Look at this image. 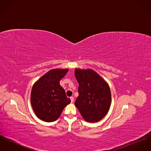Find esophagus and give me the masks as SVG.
I'll list each match as a JSON object with an SVG mask.
<instances>
[{
	"label": "esophagus",
	"instance_id": "34e87169",
	"mask_svg": "<svg viewBox=\"0 0 151 151\" xmlns=\"http://www.w3.org/2000/svg\"><path fill=\"white\" fill-rule=\"evenodd\" d=\"M70 99L71 102H73V101H74V98H73V96H71V97H70Z\"/></svg>",
	"mask_w": 151,
	"mask_h": 151
}]
</instances>
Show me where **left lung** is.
I'll use <instances>...</instances> for the list:
<instances>
[{
  "label": "left lung",
  "mask_w": 151,
  "mask_h": 151,
  "mask_svg": "<svg viewBox=\"0 0 151 151\" xmlns=\"http://www.w3.org/2000/svg\"><path fill=\"white\" fill-rule=\"evenodd\" d=\"M75 76L79 83V96L75 104L81 116L88 122L101 120L108 113L111 103L109 84L92 69L76 68Z\"/></svg>",
  "instance_id": "8db88e82"
}]
</instances>
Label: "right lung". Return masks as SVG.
<instances>
[{"label": "right lung", "instance_id": "right-lung-1", "mask_svg": "<svg viewBox=\"0 0 151 151\" xmlns=\"http://www.w3.org/2000/svg\"><path fill=\"white\" fill-rule=\"evenodd\" d=\"M68 69L50 70L35 81L33 86L30 101L37 116L45 122H53L60 116L65 107L70 104L65 90L60 81Z\"/></svg>", "mask_w": 151, "mask_h": 151}]
</instances>
